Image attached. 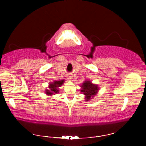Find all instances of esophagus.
I'll return each instance as SVG.
<instances>
[{
    "label": "esophagus",
    "instance_id": "1",
    "mask_svg": "<svg viewBox=\"0 0 146 146\" xmlns=\"http://www.w3.org/2000/svg\"><path fill=\"white\" fill-rule=\"evenodd\" d=\"M72 79V76L68 75V80H71Z\"/></svg>",
    "mask_w": 146,
    "mask_h": 146
}]
</instances>
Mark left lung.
<instances>
[{
  "label": "left lung",
  "mask_w": 146,
  "mask_h": 146,
  "mask_svg": "<svg viewBox=\"0 0 146 146\" xmlns=\"http://www.w3.org/2000/svg\"><path fill=\"white\" fill-rule=\"evenodd\" d=\"M98 86L94 84L90 80H86L81 86V92L85 95L86 101H88L94 98L98 92Z\"/></svg>",
  "instance_id": "1"
}]
</instances>
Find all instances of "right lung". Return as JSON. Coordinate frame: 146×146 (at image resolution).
Listing matches in <instances>:
<instances>
[{"label": "right lung", "instance_id": "obj_1", "mask_svg": "<svg viewBox=\"0 0 146 146\" xmlns=\"http://www.w3.org/2000/svg\"><path fill=\"white\" fill-rule=\"evenodd\" d=\"M64 82V80H62L54 81L53 82L50 83L48 89H46L45 91L46 94L48 96H52L57 94L59 92L58 88L63 84Z\"/></svg>", "mask_w": 146, "mask_h": 146}]
</instances>
